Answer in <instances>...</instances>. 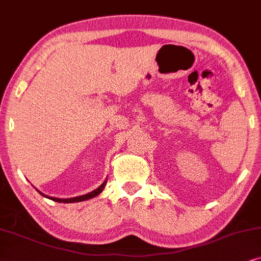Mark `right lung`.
<instances>
[{
	"mask_svg": "<svg viewBox=\"0 0 261 261\" xmlns=\"http://www.w3.org/2000/svg\"><path fill=\"white\" fill-rule=\"evenodd\" d=\"M105 184H106V181L103 182L101 186L98 187V189L93 191V192H90V193H88V194H85V196L76 197V198H70V199H60V198H52V197H51L50 199L55 200V201H58V203H75V201H82V200L90 199V198H93V197L98 196L99 193H101V191L103 190V187H105ZM39 193H40V192H39ZM41 194H43V193H41ZM43 196H44V194H43ZM47 198H48V197H47Z\"/></svg>",
	"mask_w": 261,
	"mask_h": 261,
	"instance_id": "add662e5",
	"label": "right lung"
}]
</instances>
